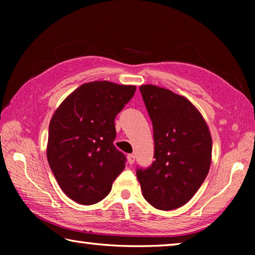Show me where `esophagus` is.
<instances>
[{
	"mask_svg": "<svg viewBox=\"0 0 255 255\" xmlns=\"http://www.w3.org/2000/svg\"><path fill=\"white\" fill-rule=\"evenodd\" d=\"M127 161H128L129 164H130V165H131V164L135 163V155L128 154V155H127Z\"/></svg>",
	"mask_w": 255,
	"mask_h": 255,
	"instance_id": "1",
	"label": "esophagus"
}]
</instances>
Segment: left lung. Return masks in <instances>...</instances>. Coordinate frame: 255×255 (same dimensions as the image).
Wrapping results in <instances>:
<instances>
[{"label": "left lung", "instance_id": "8db88e82", "mask_svg": "<svg viewBox=\"0 0 255 255\" xmlns=\"http://www.w3.org/2000/svg\"><path fill=\"white\" fill-rule=\"evenodd\" d=\"M139 91L153 124L154 161L138 167L137 179L148 204L161 210L183 206L209 172L213 141L209 128L188 99L146 84Z\"/></svg>", "mask_w": 255, "mask_h": 255}]
</instances>
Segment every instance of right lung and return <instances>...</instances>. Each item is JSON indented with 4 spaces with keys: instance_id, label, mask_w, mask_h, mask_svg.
Returning a JSON list of instances; mask_svg holds the SVG:
<instances>
[{
    "instance_id": "obj_1",
    "label": "right lung",
    "mask_w": 255,
    "mask_h": 255,
    "mask_svg": "<svg viewBox=\"0 0 255 255\" xmlns=\"http://www.w3.org/2000/svg\"><path fill=\"white\" fill-rule=\"evenodd\" d=\"M135 91L133 85L89 82L55 111L47 158L59 187L77 204L93 205L105 199L125 169L126 156L114 145L115 118Z\"/></svg>"
}]
</instances>
